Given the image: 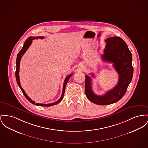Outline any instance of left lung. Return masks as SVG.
I'll return each instance as SVG.
<instances>
[{"mask_svg":"<svg viewBox=\"0 0 148 148\" xmlns=\"http://www.w3.org/2000/svg\"><path fill=\"white\" fill-rule=\"evenodd\" d=\"M107 44L101 56L103 61L113 63L119 75L116 86L104 95L99 96L92 90L91 79L85 76V94L91 102L100 106L109 105L117 102L126 93L132 76L134 69L132 65V56L125 41L117 36L109 38L105 41ZM94 76L93 74L91 75Z\"/></svg>","mask_w":148,"mask_h":148,"instance_id":"8db88e82","label":"left lung"}]
</instances>
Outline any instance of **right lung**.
<instances>
[{"instance_id": "right-lung-1", "label": "right lung", "mask_w": 148, "mask_h": 148, "mask_svg": "<svg viewBox=\"0 0 148 148\" xmlns=\"http://www.w3.org/2000/svg\"><path fill=\"white\" fill-rule=\"evenodd\" d=\"M35 39H44V37L43 36H38V37H29L26 40L23 44V46L22 48V49L20 51V52L18 53V55H17V59H16V80H17V84L18 85V86L20 87V89L21 90V91H22L23 95H25V97H26V98L27 99L30 103H31L32 104H35L36 106H41V107H50V106H54V105H56L57 104H58L59 103H60L62 100L63 98V97H64V91H65V88H66V85L67 84V82L69 81V78L72 76L73 74H71L69 76H67L66 77V78L65 79V80L64 81V83H63V91H62V96L60 97V98L58 100L53 103H50V104H40V103H35V101H34L32 100H31V99L28 97V95L26 94V92H25L24 90L22 88L21 86V84H20V77H19V71H20V61H21V59L22 57L23 56V55L25 54V53L26 51V50L28 49L29 47H30V45L31 44L32 42V40H34Z\"/></svg>"}]
</instances>
